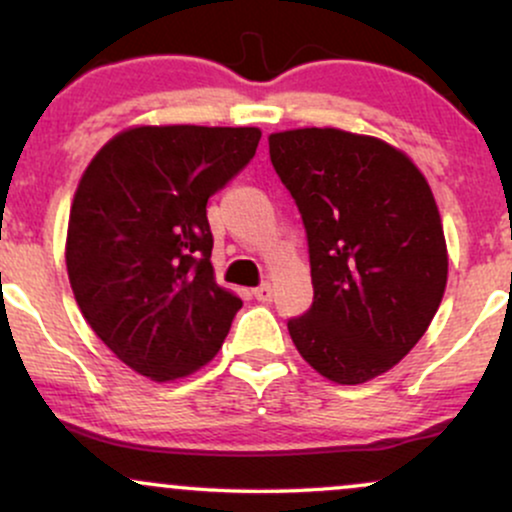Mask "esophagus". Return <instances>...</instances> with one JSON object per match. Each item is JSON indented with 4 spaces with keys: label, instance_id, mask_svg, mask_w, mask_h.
I'll use <instances>...</instances> for the list:
<instances>
[{
    "label": "esophagus",
    "instance_id": "34e87169",
    "mask_svg": "<svg viewBox=\"0 0 512 512\" xmlns=\"http://www.w3.org/2000/svg\"><path fill=\"white\" fill-rule=\"evenodd\" d=\"M252 296H255L260 303H269V301H272V286H269V284L257 286V289L252 291Z\"/></svg>",
    "mask_w": 512,
    "mask_h": 512
}]
</instances>
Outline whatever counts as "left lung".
Returning <instances> with one entry per match:
<instances>
[{
    "instance_id": "1",
    "label": "left lung",
    "mask_w": 512,
    "mask_h": 512,
    "mask_svg": "<svg viewBox=\"0 0 512 512\" xmlns=\"http://www.w3.org/2000/svg\"><path fill=\"white\" fill-rule=\"evenodd\" d=\"M269 156L308 236L315 296L289 320L293 344L332 383H368L414 349L443 301L431 187L395 146L334 127L269 134Z\"/></svg>"
}]
</instances>
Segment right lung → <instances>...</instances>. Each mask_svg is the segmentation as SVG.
I'll return each mask as SVG.
<instances>
[{
	"mask_svg": "<svg viewBox=\"0 0 512 512\" xmlns=\"http://www.w3.org/2000/svg\"><path fill=\"white\" fill-rule=\"evenodd\" d=\"M257 127H132L76 187L67 274L91 330L156 383L219 354L243 301L211 267L207 202L250 163Z\"/></svg>",
	"mask_w": 512,
	"mask_h": 512,
	"instance_id": "1",
	"label": "right lung"
}]
</instances>
